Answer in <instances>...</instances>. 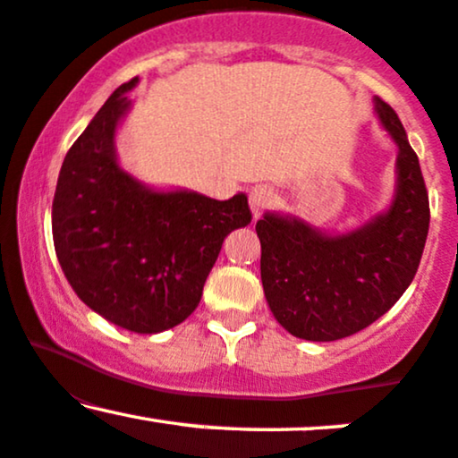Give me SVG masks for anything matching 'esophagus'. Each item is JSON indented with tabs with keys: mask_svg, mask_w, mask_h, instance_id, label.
Segmentation results:
<instances>
[{
	"mask_svg": "<svg viewBox=\"0 0 458 458\" xmlns=\"http://www.w3.org/2000/svg\"><path fill=\"white\" fill-rule=\"evenodd\" d=\"M271 202H273V191L269 187L260 185L250 191V208L251 213H254V217H259L260 213H265L267 208L271 207Z\"/></svg>",
	"mask_w": 458,
	"mask_h": 458,
	"instance_id": "obj_1",
	"label": "esophagus"
}]
</instances>
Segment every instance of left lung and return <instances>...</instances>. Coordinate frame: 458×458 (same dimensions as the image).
Instances as JSON below:
<instances>
[{
    "label": "left lung",
    "mask_w": 458,
    "mask_h": 458,
    "mask_svg": "<svg viewBox=\"0 0 458 458\" xmlns=\"http://www.w3.org/2000/svg\"><path fill=\"white\" fill-rule=\"evenodd\" d=\"M375 109L398 146L387 213L346 234L273 213L256 224L267 303L297 338L331 343L366 329L403 297L420 267L430 222L427 185L396 112L379 97Z\"/></svg>",
    "instance_id": "8db88e82"
}]
</instances>
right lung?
Here are the masks:
<instances>
[{
	"mask_svg": "<svg viewBox=\"0 0 458 458\" xmlns=\"http://www.w3.org/2000/svg\"><path fill=\"white\" fill-rule=\"evenodd\" d=\"M135 83L115 88L66 152L51 228L62 271L88 308L123 329L159 334L198 308L224 239L251 211L245 193L222 202L155 191L118 165L114 135Z\"/></svg>",
	"mask_w": 458,
	"mask_h": 458,
	"instance_id": "1",
	"label": "right lung"
}]
</instances>
